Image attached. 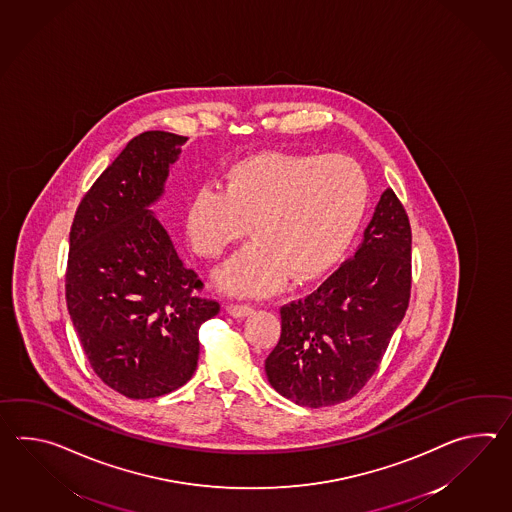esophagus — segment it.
Returning a JSON list of instances; mask_svg holds the SVG:
<instances>
[{"instance_id": "1", "label": "esophagus", "mask_w": 512, "mask_h": 512, "mask_svg": "<svg viewBox=\"0 0 512 512\" xmlns=\"http://www.w3.org/2000/svg\"><path fill=\"white\" fill-rule=\"evenodd\" d=\"M228 312L231 316H235V318H246V316H250L251 312H253V307L246 305V303H231L228 307Z\"/></svg>"}]
</instances>
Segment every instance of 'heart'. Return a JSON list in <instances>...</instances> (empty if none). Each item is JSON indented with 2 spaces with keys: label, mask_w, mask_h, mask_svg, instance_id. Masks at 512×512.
I'll return each instance as SVG.
<instances>
[{
  "label": "heart",
  "mask_w": 512,
  "mask_h": 512,
  "mask_svg": "<svg viewBox=\"0 0 512 512\" xmlns=\"http://www.w3.org/2000/svg\"><path fill=\"white\" fill-rule=\"evenodd\" d=\"M369 180L349 156L261 152L205 185L187 209L194 250L215 259L255 237L216 273L231 294H266L288 275L312 281L338 262L369 205Z\"/></svg>",
  "instance_id": "obj_1"
}]
</instances>
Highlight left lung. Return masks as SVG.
I'll return each mask as SVG.
<instances>
[{
  "label": "left lung",
  "mask_w": 512,
  "mask_h": 512,
  "mask_svg": "<svg viewBox=\"0 0 512 512\" xmlns=\"http://www.w3.org/2000/svg\"><path fill=\"white\" fill-rule=\"evenodd\" d=\"M409 294V218L386 189L353 259L281 307V338L264 364L273 389L307 408L353 398L375 375Z\"/></svg>",
  "instance_id": "1"
}]
</instances>
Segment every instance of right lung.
Returning a JSON list of instances; mask_svg holds the SVG:
<instances>
[{
  "label": "right lung",
  "instance_id": "right-lung-1",
  "mask_svg": "<svg viewBox=\"0 0 512 512\" xmlns=\"http://www.w3.org/2000/svg\"><path fill=\"white\" fill-rule=\"evenodd\" d=\"M187 137L150 130L91 185L69 231L66 301L93 371L128 398H156L193 376L200 325L220 312L198 296V273L183 266L148 209L163 194Z\"/></svg>",
  "mask_w": 512,
  "mask_h": 512
}]
</instances>
